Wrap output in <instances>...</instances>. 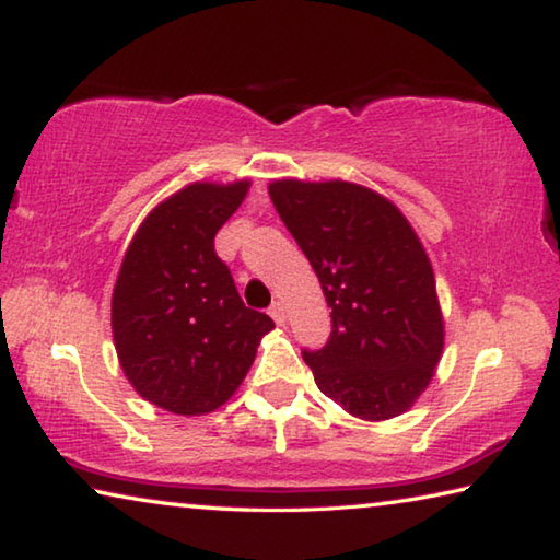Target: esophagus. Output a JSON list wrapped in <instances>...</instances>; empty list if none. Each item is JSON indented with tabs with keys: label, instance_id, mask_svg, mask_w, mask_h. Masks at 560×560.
Wrapping results in <instances>:
<instances>
[{
	"label": "esophagus",
	"instance_id": "34e87169",
	"mask_svg": "<svg viewBox=\"0 0 560 560\" xmlns=\"http://www.w3.org/2000/svg\"><path fill=\"white\" fill-rule=\"evenodd\" d=\"M269 316H271L273 320H277V326H283V324H287V311H283V306H281L279 301H277V303H271Z\"/></svg>",
	"mask_w": 560,
	"mask_h": 560
}]
</instances>
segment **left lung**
Wrapping results in <instances>:
<instances>
[{
	"instance_id": "8db88e82",
	"label": "left lung",
	"mask_w": 560,
	"mask_h": 560,
	"mask_svg": "<svg viewBox=\"0 0 560 560\" xmlns=\"http://www.w3.org/2000/svg\"><path fill=\"white\" fill-rule=\"evenodd\" d=\"M269 195L330 308L326 346L303 350L318 390L360 420L410 410L444 346L432 264L410 222L343 179H273Z\"/></svg>"
}]
</instances>
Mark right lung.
Listing matches in <instances>:
<instances>
[{
    "label": "right lung",
    "mask_w": 560,
    "mask_h": 560,
    "mask_svg": "<svg viewBox=\"0 0 560 560\" xmlns=\"http://www.w3.org/2000/svg\"><path fill=\"white\" fill-rule=\"evenodd\" d=\"M246 189L249 179L183 187L145 217L122 257L110 308L120 368L140 397L167 412L224 405L273 328L244 306L214 252V234Z\"/></svg>",
    "instance_id": "add662e5"
}]
</instances>
